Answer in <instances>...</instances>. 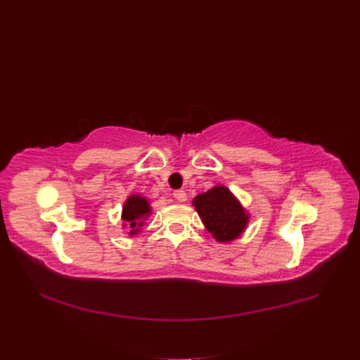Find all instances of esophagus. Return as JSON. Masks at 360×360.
I'll list each match as a JSON object with an SVG mask.
<instances>
[{
	"instance_id": "obj_1",
	"label": "esophagus",
	"mask_w": 360,
	"mask_h": 360,
	"mask_svg": "<svg viewBox=\"0 0 360 360\" xmlns=\"http://www.w3.org/2000/svg\"><path fill=\"white\" fill-rule=\"evenodd\" d=\"M174 197H175V200H178V201H185L188 195H186V193H185L184 190H178V191L174 193Z\"/></svg>"
}]
</instances>
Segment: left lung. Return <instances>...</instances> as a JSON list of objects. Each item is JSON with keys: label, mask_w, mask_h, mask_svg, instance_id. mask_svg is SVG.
<instances>
[{"label": "left lung", "mask_w": 360, "mask_h": 360, "mask_svg": "<svg viewBox=\"0 0 360 360\" xmlns=\"http://www.w3.org/2000/svg\"><path fill=\"white\" fill-rule=\"evenodd\" d=\"M193 205L205 229L219 243H231L247 231L251 219L236 195L224 185H214L194 197Z\"/></svg>", "instance_id": "1"}]
</instances>
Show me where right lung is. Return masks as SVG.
Returning a JSON list of instances; mask_svg holds the SVG:
<instances>
[{
  "label": "right lung",
  "mask_w": 360,
  "mask_h": 360,
  "mask_svg": "<svg viewBox=\"0 0 360 360\" xmlns=\"http://www.w3.org/2000/svg\"><path fill=\"white\" fill-rule=\"evenodd\" d=\"M151 214L150 201L141 194H131L127 197L122 205L121 219L122 229H128V235L137 236L143 232V226Z\"/></svg>",
  "instance_id": "1"
}]
</instances>
